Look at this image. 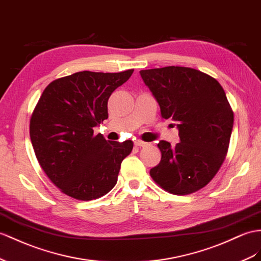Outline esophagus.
Instances as JSON below:
<instances>
[{"instance_id":"obj_1","label":"esophagus","mask_w":261,"mask_h":261,"mask_svg":"<svg viewBox=\"0 0 261 261\" xmlns=\"http://www.w3.org/2000/svg\"><path fill=\"white\" fill-rule=\"evenodd\" d=\"M135 144H136L137 146H140V148H141V146H145V145H146V143L143 142V141H141V140H137V141L135 142Z\"/></svg>"}]
</instances>
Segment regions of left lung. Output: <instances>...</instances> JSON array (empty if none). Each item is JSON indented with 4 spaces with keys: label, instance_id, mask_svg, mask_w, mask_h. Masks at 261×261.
<instances>
[{
    "label": "left lung",
    "instance_id": "left-lung-1",
    "mask_svg": "<svg viewBox=\"0 0 261 261\" xmlns=\"http://www.w3.org/2000/svg\"><path fill=\"white\" fill-rule=\"evenodd\" d=\"M163 119H172L179 143L160 141V163L150 175L175 195L192 194L208 184L228 151L233 112L215 78L189 67L168 66L140 71Z\"/></svg>",
    "mask_w": 261,
    "mask_h": 261
}]
</instances>
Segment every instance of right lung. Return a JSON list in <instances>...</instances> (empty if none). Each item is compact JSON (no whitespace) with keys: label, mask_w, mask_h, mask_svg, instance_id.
I'll return each instance as SVG.
<instances>
[{"label":"right lung","mask_w":261,"mask_h":261,"mask_svg":"<svg viewBox=\"0 0 261 261\" xmlns=\"http://www.w3.org/2000/svg\"><path fill=\"white\" fill-rule=\"evenodd\" d=\"M133 72L79 71L51 82L32 113L30 136L39 165L64 194L79 200L106 195L133 148L93 136L108 119V99Z\"/></svg>","instance_id":"add662e5"}]
</instances>
